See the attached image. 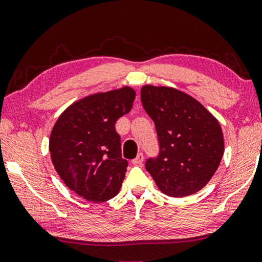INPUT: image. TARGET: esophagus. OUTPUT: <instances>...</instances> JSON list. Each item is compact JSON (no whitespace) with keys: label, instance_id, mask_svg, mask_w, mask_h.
Here are the masks:
<instances>
[{"label":"esophagus","instance_id":"obj_1","mask_svg":"<svg viewBox=\"0 0 262 262\" xmlns=\"http://www.w3.org/2000/svg\"><path fill=\"white\" fill-rule=\"evenodd\" d=\"M143 161H144V155H143L142 152H139L137 156H136V159L132 160V163L135 164V166H141L143 163Z\"/></svg>","mask_w":262,"mask_h":262}]
</instances>
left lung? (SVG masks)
Here are the masks:
<instances>
[{
  "label": "left lung",
  "mask_w": 262,
  "mask_h": 262,
  "mask_svg": "<svg viewBox=\"0 0 262 262\" xmlns=\"http://www.w3.org/2000/svg\"><path fill=\"white\" fill-rule=\"evenodd\" d=\"M141 99L159 137V156L145 162L157 187L174 198L200 191L223 157L218 120L194 98L171 87L145 84Z\"/></svg>",
  "instance_id": "8db88e82"
}]
</instances>
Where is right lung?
Masks as SVG:
<instances>
[{
    "label": "right lung",
    "mask_w": 262,
    "mask_h": 262,
    "mask_svg": "<svg viewBox=\"0 0 262 262\" xmlns=\"http://www.w3.org/2000/svg\"><path fill=\"white\" fill-rule=\"evenodd\" d=\"M135 96L127 85L84 96L53 125L49 142L53 167L68 188L89 202H107L119 193L127 161L114 125L130 112Z\"/></svg>",
    "instance_id": "right-lung-1"
}]
</instances>
